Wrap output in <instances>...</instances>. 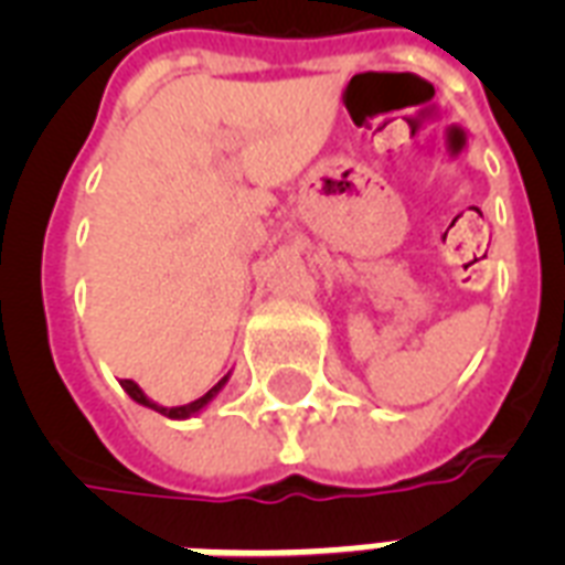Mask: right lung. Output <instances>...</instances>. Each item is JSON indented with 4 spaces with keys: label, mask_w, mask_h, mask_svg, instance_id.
I'll use <instances>...</instances> for the list:
<instances>
[{
    "label": "right lung",
    "mask_w": 565,
    "mask_h": 565,
    "mask_svg": "<svg viewBox=\"0 0 565 565\" xmlns=\"http://www.w3.org/2000/svg\"><path fill=\"white\" fill-rule=\"evenodd\" d=\"M228 377H231V372L222 377L220 384H213L211 390L202 395V398H195V402H190V404H181V407H163V404L152 402V398H149V395H146L143 390L135 384V381H128V377H126V381H119V384H122V390H126V393L131 395L137 404H143V407H152V411L163 413V416H170V419H190V416H195V413H202L204 407H207V404H211L213 398L222 393V386L228 384Z\"/></svg>",
    "instance_id": "add662e5"
}]
</instances>
